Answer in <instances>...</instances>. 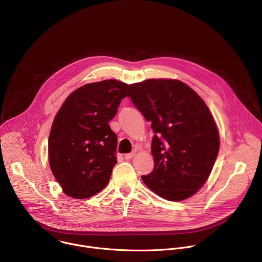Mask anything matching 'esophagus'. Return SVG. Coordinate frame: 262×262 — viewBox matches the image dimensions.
Segmentation results:
<instances>
[{"label": "esophagus", "mask_w": 262, "mask_h": 262, "mask_svg": "<svg viewBox=\"0 0 262 262\" xmlns=\"http://www.w3.org/2000/svg\"><path fill=\"white\" fill-rule=\"evenodd\" d=\"M136 156V151H134V152H130V154H127V155H125V160H130V159H133L134 157Z\"/></svg>", "instance_id": "34e87169"}]
</instances>
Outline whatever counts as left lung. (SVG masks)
Returning <instances> with one entry per match:
<instances>
[{
    "label": "left lung",
    "instance_id": "obj_1",
    "mask_svg": "<svg viewBox=\"0 0 262 262\" xmlns=\"http://www.w3.org/2000/svg\"><path fill=\"white\" fill-rule=\"evenodd\" d=\"M127 96L155 132V168L142 180L169 201L190 198L206 182L220 149L208 106L188 85L171 79L132 84Z\"/></svg>",
    "mask_w": 262,
    "mask_h": 262
}]
</instances>
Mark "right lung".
I'll return each instance as SVG.
<instances>
[{"label": "right lung", "instance_id": "1", "mask_svg": "<svg viewBox=\"0 0 262 262\" xmlns=\"http://www.w3.org/2000/svg\"><path fill=\"white\" fill-rule=\"evenodd\" d=\"M128 89L129 85L116 80L86 84L58 111L49 137V161L68 197H92L108 183L117 163V137L108 121Z\"/></svg>", "mask_w": 262, "mask_h": 262}]
</instances>
